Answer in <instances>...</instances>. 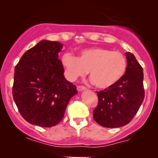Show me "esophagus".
Here are the masks:
<instances>
[{"mask_svg": "<svg viewBox=\"0 0 158 158\" xmlns=\"http://www.w3.org/2000/svg\"><path fill=\"white\" fill-rule=\"evenodd\" d=\"M86 89V88H85V86H83V85H78L77 86V90L78 91H82V90H85Z\"/></svg>", "mask_w": 158, "mask_h": 158, "instance_id": "34e87169", "label": "esophagus"}]
</instances>
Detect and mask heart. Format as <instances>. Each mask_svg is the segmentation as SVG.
Segmentation results:
<instances>
[{
  "label": "heart",
  "instance_id": "obj_1",
  "mask_svg": "<svg viewBox=\"0 0 158 158\" xmlns=\"http://www.w3.org/2000/svg\"><path fill=\"white\" fill-rule=\"evenodd\" d=\"M62 62L70 81L84 77L89 72L95 86L102 89L119 82L127 69L126 58L122 52L102 47L82 49L79 57L66 53Z\"/></svg>",
  "mask_w": 158,
  "mask_h": 158
}]
</instances>
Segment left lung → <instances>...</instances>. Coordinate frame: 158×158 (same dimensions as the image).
<instances>
[{
    "label": "left lung",
    "instance_id": "obj_1",
    "mask_svg": "<svg viewBox=\"0 0 158 158\" xmlns=\"http://www.w3.org/2000/svg\"><path fill=\"white\" fill-rule=\"evenodd\" d=\"M127 69L119 82L97 92L98 106L94 120L106 128H118L128 124L140 109L144 98L143 69L135 56L125 53Z\"/></svg>",
    "mask_w": 158,
    "mask_h": 158
}]
</instances>
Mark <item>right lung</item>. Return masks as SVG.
Returning a JSON list of instances; mask_svg holds the SVG:
<instances>
[{
  "mask_svg": "<svg viewBox=\"0 0 158 158\" xmlns=\"http://www.w3.org/2000/svg\"><path fill=\"white\" fill-rule=\"evenodd\" d=\"M62 48L59 42L42 40L26 51L15 66L13 98L22 117L32 125L55 126L77 93L63 75L58 59Z\"/></svg>",
  "mask_w": 158,
  "mask_h": 158,
  "instance_id": "1",
  "label": "right lung"
}]
</instances>
